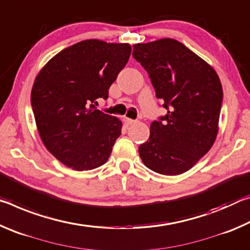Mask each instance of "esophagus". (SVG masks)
Wrapping results in <instances>:
<instances>
[{
    "label": "esophagus",
    "instance_id": "esophagus-1",
    "mask_svg": "<svg viewBox=\"0 0 250 250\" xmlns=\"http://www.w3.org/2000/svg\"><path fill=\"white\" fill-rule=\"evenodd\" d=\"M125 125H134V124H135V122H137L135 120L129 119V118H125Z\"/></svg>",
    "mask_w": 250,
    "mask_h": 250
}]
</instances>
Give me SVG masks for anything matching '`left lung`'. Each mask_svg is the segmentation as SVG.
<instances>
[{"label":"left lung","instance_id":"1","mask_svg":"<svg viewBox=\"0 0 250 250\" xmlns=\"http://www.w3.org/2000/svg\"><path fill=\"white\" fill-rule=\"evenodd\" d=\"M158 99L167 110L150 126L139 146L142 162L163 175L188 171L213 146L218 133L223 88L210 65L179 41L162 39L133 45Z\"/></svg>","mask_w":250,"mask_h":250}]
</instances>
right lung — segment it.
Segmentation results:
<instances>
[{"instance_id":"obj_1","label":"right lung","mask_w":250,"mask_h":250,"mask_svg":"<svg viewBox=\"0 0 250 250\" xmlns=\"http://www.w3.org/2000/svg\"><path fill=\"white\" fill-rule=\"evenodd\" d=\"M129 44L86 40L50 59L34 82L31 103L40 137L66 167L103 166L121 134L122 122L96 109L129 61Z\"/></svg>"}]
</instances>
